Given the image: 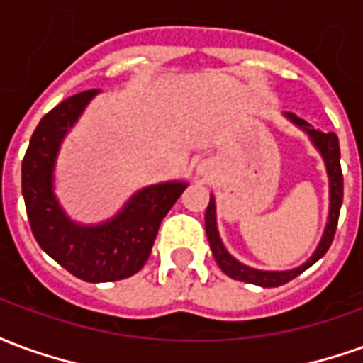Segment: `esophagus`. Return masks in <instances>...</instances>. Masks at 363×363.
<instances>
[{"mask_svg":"<svg viewBox=\"0 0 363 363\" xmlns=\"http://www.w3.org/2000/svg\"><path fill=\"white\" fill-rule=\"evenodd\" d=\"M196 174L198 177H204V179H208V177L212 174V169H210L208 163H202V165L196 167Z\"/></svg>","mask_w":363,"mask_h":363,"instance_id":"esophagus-1","label":"esophagus"}]
</instances>
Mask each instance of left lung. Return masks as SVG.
<instances>
[{
  "instance_id": "left-lung-1",
  "label": "left lung",
  "mask_w": 363,
  "mask_h": 363,
  "mask_svg": "<svg viewBox=\"0 0 363 363\" xmlns=\"http://www.w3.org/2000/svg\"><path fill=\"white\" fill-rule=\"evenodd\" d=\"M284 116L297 126L301 132L309 135L311 143L317 147L320 153V157L325 161L328 174V221L323 231L317 249L313 252L309 259L305 260L303 264H299L296 268H289V270H259V268L247 267L243 262H239L233 259L225 249V245L221 241L220 231H218V221H216V198L210 194V204L206 208V235H208V243L212 247L213 259L218 262V267L223 270V274H228L229 278L239 281H247V284H255L260 288H278L281 284H288L289 280H294L296 276L305 272L307 268L313 267L320 257H325V252L328 251V247L335 239L336 223H338V213H340V206H342V171H340V145H338V138L335 132H319L315 130L311 124H307L303 118H299L291 112H284Z\"/></svg>"
}]
</instances>
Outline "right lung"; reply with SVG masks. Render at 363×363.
<instances>
[{
    "label": "right lung",
    "instance_id": "1",
    "mask_svg": "<svg viewBox=\"0 0 363 363\" xmlns=\"http://www.w3.org/2000/svg\"><path fill=\"white\" fill-rule=\"evenodd\" d=\"M99 91L69 96L44 116L23 159L21 181L36 243L79 280L114 281L130 278L150 259L157 229L184 189L182 181L151 184L134 192L111 220L77 223L54 192V167L66 134Z\"/></svg>",
    "mask_w": 363,
    "mask_h": 363
}]
</instances>
